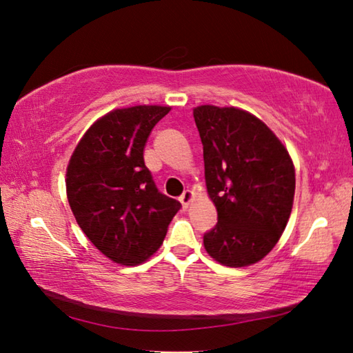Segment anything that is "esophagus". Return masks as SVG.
I'll list each match as a JSON object with an SVG mask.
<instances>
[{
	"label": "esophagus",
	"instance_id": "1",
	"mask_svg": "<svg viewBox=\"0 0 353 353\" xmlns=\"http://www.w3.org/2000/svg\"><path fill=\"white\" fill-rule=\"evenodd\" d=\"M179 201H181V203H182V207H183V208H188L190 202L193 201V193H191L190 190H185L183 193H182V196L179 197Z\"/></svg>",
	"mask_w": 353,
	"mask_h": 353
}]
</instances>
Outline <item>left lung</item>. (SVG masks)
I'll return each mask as SVG.
<instances>
[{"mask_svg":"<svg viewBox=\"0 0 353 353\" xmlns=\"http://www.w3.org/2000/svg\"><path fill=\"white\" fill-rule=\"evenodd\" d=\"M205 182L217 223L203 234L211 258L228 267L261 261L276 245L292 213L294 168L284 145L238 108L197 106Z\"/></svg>","mask_w":353,"mask_h":353,"instance_id":"1","label":"left lung"}]
</instances>
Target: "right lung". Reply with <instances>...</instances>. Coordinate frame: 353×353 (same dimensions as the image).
Instances as JSON below:
<instances>
[{"instance_id":"add662e5","label":"right lung","mask_w":353,"mask_h":353,"mask_svg":"<svg viewBox=\"0 0 353 353\" xmlns=\"http://www.w3.org/2000/svg\"><path fill=\"white\" fill-rule=\"evenodd\" d=\"M168 106L115 110L95 121L69 160L66 191L83 233L117 264L157 252L181 202L157 190L143 160L152 128Z\"/></svg>"}]
</instances>
